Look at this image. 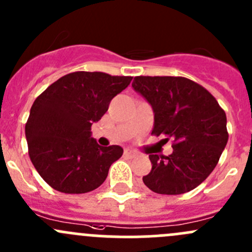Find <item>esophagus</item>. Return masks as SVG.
<instances>
[{"instance_id": "1", "label": "esophagus", "mask_w": 252, "mask_h": 252, "mask_svg": "<svg viewBox=\"0 0 252 252\" xmlns=\"http://www.w3.org/2000/svg\"><path fill=\"white\" fill-rule=\"evenodd\" d=\"M124 155H126V157H129V158H135V157L138 156V152L133 151V150H126V151H124Z\"/></svg>"}]
</instances>
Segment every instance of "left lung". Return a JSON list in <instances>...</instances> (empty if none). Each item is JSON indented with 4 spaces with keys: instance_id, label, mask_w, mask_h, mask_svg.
<instances>
[{
    "instance_id": "left-lung-1",
    "label": "left lung",
    "mask_w": 252,
    "mask_h": 252,
    "mask_svg": "<svg viewBox=\"0 0 252 252\" xmlns=\"http://www.w3.org/2000/svg\"><path fill=\"white\" fill-rule=\"evenodd\" d=\"M155 113L151 134L172 139L169 156L150 154L152 169L142 182L152 191L179 195L199 187L217 166L228 141L227 117L200 84L184 77H135Z\"/></svg>"
}]
</instances>
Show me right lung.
<instances>
[{
  "label": "right lung",
  "mask_w": 252,
  "mask_h": 252,
  "mask_svg": "<svg viewBox=\"0 0 252 252\" xmlns=\"http://www.w3.org/2000/svg\"><path fill=\"white\" fill-rule=\"evenodd\" d=\"M131 79L74 72L37 96L25 124V136L30 159L51 188L64 194H85L105 182L123 149L100 146L91 138V126Z\"/></svg>",
  "instance_id": "obj_1"
}]
</instances>
